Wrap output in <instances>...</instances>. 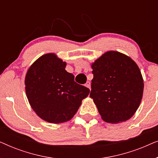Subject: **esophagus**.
I'll return each instance as SVG.
<instances>
[{"label": "esophagus", "mask_w": 158, "mask_h": 158, "mask_svg": "<svg viewBox=\"0 0 158 158\" xmlns=\"http://www.w3.org/2000/svg\"><path fill=\"white\" fill-rule=\"evenodd\" d=\"M85 87H87L88 88H89V89H90V82L88 81L87 83L85 84Z\"/></svg>", "instance_id": "obj_1"}]
</instances>
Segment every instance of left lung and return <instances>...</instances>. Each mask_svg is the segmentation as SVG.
Segmentation results:
<instances>
[{"mask_svg":"<svg viewBox=\"0 0 158 158\" xmlns=\"http://www.w3.org/2000/svg\"><path fill=\"white\" fill-rule=\"evenodd\" d=\"M91 68L94 78L90 97L102 119L114 124L129 119L143 95V78L136 62L124 54L109 51Z\"/></svg>","mask_w":158,"mask_h":158,"instance_id":"1","label":"left lung"}]
</instances>
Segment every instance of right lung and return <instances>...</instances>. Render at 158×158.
Instances as JSON below:
<instances>
[{"instance_id":"right-lung-1","label":"right lung","mask_w":158,"mask_h":158,"mask_svg":"<svg viewBox=\"0 0 158 158\" xmlns=\"http://www.w3.org/2000/svg\"><path fill=\"white\" fill-rule=\"evenodd\" d=\"M66 62L53 53L42 55L30 67L25 77L26 94L35 113L53 124L68 122L76 113L90 90L75 83L65 70Z\"/></svg>"}]
</instances>
